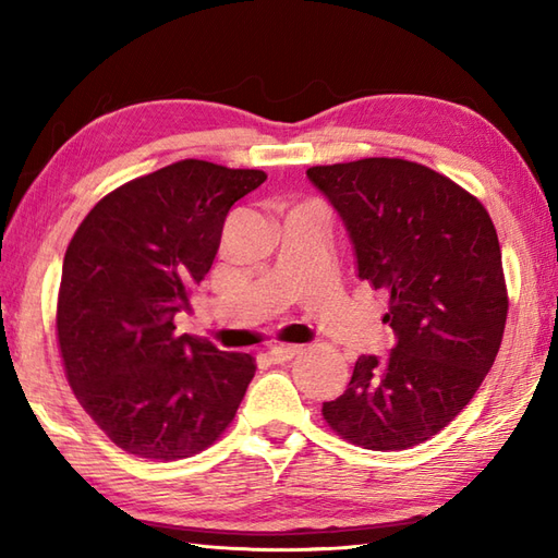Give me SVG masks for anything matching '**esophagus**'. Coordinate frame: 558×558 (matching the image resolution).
Segmentation results:
<instances>
[{
    "label": "esophagus",
    "mask_w": 558,
    "mask_h": 558,
    "mask_svg": "<svg viewBox=\"0 0 558 558\" xmlns=\"http://www.w3.org/2000/svg\"><path fill=\"white\" fill-rule=\"evenodd\" d=\"M294 354H300V348H298V345H276V348L268 350L270 362H276V364L290 362V360L294 357Z\"/></svg>",
    "instance_id": "34e87169"
}]
</instances>
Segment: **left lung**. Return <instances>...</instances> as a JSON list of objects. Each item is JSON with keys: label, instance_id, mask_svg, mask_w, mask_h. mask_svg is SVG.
<instances>
[{"label": "left lung", "instance_id": "8db88e82", "mask_svg": "<svg viewBox=\"0 0 558 558\" xmlns=\"http://www.w3.org/2000/svg\"><path fill=\"white\" fill-rule=\"evenodd\" d=\"M345 222L357 276L388 292L396 348L362 354L324 420L350 444L402 450L438 434L499 352L508 294L487 208L424 165L364 158L306 170Z\"/></svg>", "mask_w": 558, "mask_h": 558}]
</instances>
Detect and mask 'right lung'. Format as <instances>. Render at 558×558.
Returning a JSON list of instances; mask_svg holds the SVG:
<instances>
[{
  "label": "right lung",
  "mask_w": 558,
  "mask_h": 558,
  "mask_svg": "<svg viewBox=\"0 0 558 558\" xmlns=\"http://www.w3.org/2000/svg\"><path fill=\"white\" fill-rule=\"evenodd\" d=\"M260 170L180 160L100 198L71 236L57 340L74 396L126 453L180 460L218 441L254 378L246 352L174 333L225 218Z\"/></svg>",
  "instance_id": "obj_1"
}]
</instances>
